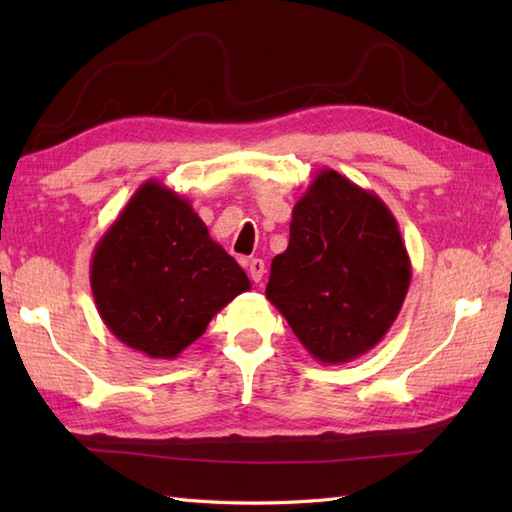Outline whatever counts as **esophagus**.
<instances>
[{"mask_svg": "<svg viewBox=\"0 0 512 512\" xmlns=\"http://www.w3.org/2000/svg\"><path fill=\"white\" fill-rule=\"evenodd\" d=\"M248 273H250V279H253L255 284H262L264 273H266V264L262 262V259H250Z\"/></svg>", "mask_w": 512, "mask_h": 512, "instance_id": "obj_1", "label": "esophagus"}]
</instances>
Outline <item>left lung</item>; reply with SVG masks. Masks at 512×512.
I'll return each instance as SVG.
<instances>
[{"label": "left lung", "instance_id": "obj_1", "mask_svg": "<svg viewBox=\"0 0 512 512\" xmlns=\"http://www.w3.org/2000/svg\"><path fill=\"white\" fill-rule=\"evenodd\" d=\"M411 281L396 217L376 193L321 169L292 209L266 297L314 361L363 356L394 325Z\"/></svg>", "mask_w": 512, "mask_h": 512}]
</instances>
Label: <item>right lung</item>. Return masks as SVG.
<instances>
[{
    "label": "right lung",
    "instance_id": "1",
    "mask_svg": "<svg viewBox=\"0 0 512 512\" xmlns=\"http://www.w3.org/2000/svg\"><path fill=\"white\" fill-rule=\"evenodd\" d=\"M90 286L118 341L173 361L250 281L187 198L147 180L96 242Z\"/></svg>",
    "mask_w": 512,
    "mask_h": 512
}]
</instances>
